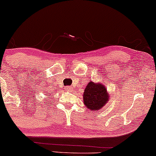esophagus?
Wrapping results in <instances>:
<instances>
[{
  "label": "esophagus",
  "mask_w": 156,
  "mask_h": 156,
  "mask_svg": "<svg viewBox=\"0 0 156 156\" xmlns=\"http://www.w3.org/2000/svg\"><path fill=\"white\" fill-rule=\"evenodd\" d=\"M70 89H71V87H70V86H66V87H65V90H66V91H70Z\"/></svg>",
  "instance_id": "34e87169"
}]
</instances>
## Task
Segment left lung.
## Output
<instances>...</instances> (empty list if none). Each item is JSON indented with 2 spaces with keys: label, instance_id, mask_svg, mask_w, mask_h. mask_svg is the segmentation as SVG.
<instances>
[{
  "label": "left lung",
  "instance_id": "8db88e82",
  "mask_svg": "<svg viewBox=\"0 0 156 156\" xmlns=\"http://www.w3.org/2000/svg\"><path fill=\"white\" fill-rule=\"evenodd\" d=\"M108 99L109 96L105 86L89 82L83 94V101L86 107L96 111L107 104Z\"/></svg>",
  "mask_w": 156,
  "mask_h": 156
}]
</instances>
